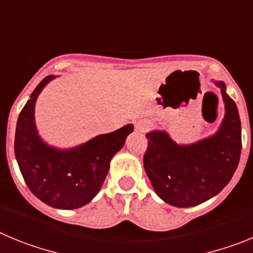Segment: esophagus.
<instances>
[{
  "instance_id": "esophagus-1",
  "label": "esophagus",
  "mask_w": 253,
  "mask_h": 253,
  "mask_svg": "<svg viewBox=\"0 0 253 253\" xmlns=\"http://www.w3.org/2000/svg\"><path fill=\"white\" fill-rule=\"evenodd\" d=\"M150 126H151V124H150L149 121H146V120H141V121H138L137 124H136V131L146 132L147 129L150 128Z\"/></svg>"
}]
</instances>
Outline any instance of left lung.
I'll return each mask as SVG.
<instances>
[{
    "mask_svg": "<svg viewBox=\"0 0 253 253\" xmlns=\"http://www.w3.org/2000/svg\"><path fill=\"white\" fill-rule=\"evenodd\" d=\"M211 82L220 89L224 117L213 135L192 143H179L165 129L147 132L145 171L159 198L177 208H189L215 197L237 169L242 150L241 120L226 83Z\"/></svg>",
    "mask_w": 253,
    "mask_h": 253,
    "instance_id": "obj_1",
    "label": "left lung"
}]
</instances>
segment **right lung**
<instances>
[{"label": "right lung", "mask_w": 253, "mask_h": 253, "mask_svg": "<svg viewBox=\"0 0 253 253\" xmlns=\"http://www.w3.org/2000/svg\"><path fill=\"white\" fill-rule=\"evenodd\" d=\"M55 76H47L31 93L17 120L15 156L24 180L36 198L56 209H77L98 194L112 158L133 131L129 124L67 149L49 145L39 135L35 104Z\"/></svg>", "instance_id": "obj_1"}]
</instances>
